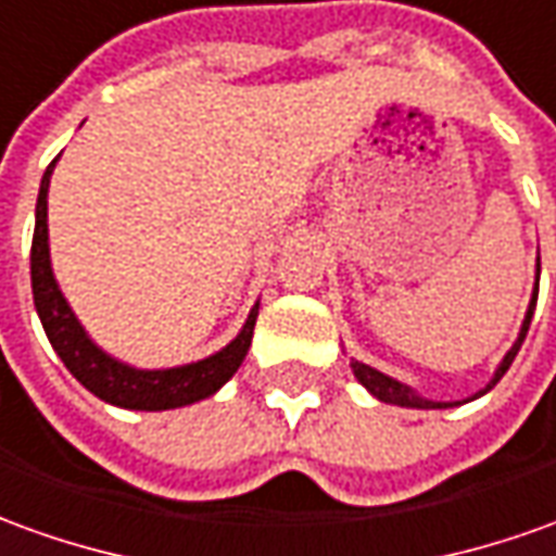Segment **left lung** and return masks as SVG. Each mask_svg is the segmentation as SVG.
Instances as JSON below:
<instances>
[{"label": "left lung", "instance_id": "8db88e82", "mask_svg": "<svg viewBox=\"0 0 556 556\" xmlns=\"http://www.w3.org/2000/svg\"><path fill=\"white\" fill-rule=\"evenodd\" d=\"M535 296H539V290L533 293V302H530V308H527V317H523V327H520V336L518 342H515V348L505 354L503 366L496 369V375H493V381H490L488 388L481 390V393H488L500 378H503L505 372H508V366H511V359L518 357L520 344H523V339H527V329H530V320H533V312H535ZM351 369H354V375H357V381L363 384V388L369 390L372 396H378L381 402H393V405H408V408H445V402H430L424 400V396H417V393H412V390L405 388V384H400V381H393V378H388L384 372H378V369H372V366H366V363H359V359H354L351 363ZM478 393V396H481Z\"/></svg>", "mask_w": 556, "mask_h": 556}]
</instances>
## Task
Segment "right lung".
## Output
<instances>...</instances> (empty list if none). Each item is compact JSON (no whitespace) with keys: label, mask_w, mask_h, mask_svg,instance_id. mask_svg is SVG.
Listing matches in <instances>:
<instances>
[{"label":"right lung","mask_w":556,"mask_h":556,"mask_svg":"<svg viewBox=\"0 0 556 556\" xmlns=\"http://www.w3.org/2000/svg\"><path fill=\"white\" fill-rule=\"evenodd\" d=\"M53 163L45 172L41 190H38L36 232H33V254H29L33 300H36V312L41 317V327L48 332V339H51L53 351L60 354L68 372L75 375L84 388L96 393L99 400L121 405V408L163 412V408H178V405H190V402L212 396L214 390L224 388L236 375L248 348H251L256 305L239 336L208 359L178 366V369H156V372L132 369V366L111 359L105 351H99L87 339L78 317L72 315L68 302L63 300L60 287L53 281L51 254H48V184H51Z\"/></svg>","instance_id":"right-lung-1"}]
</instances>
